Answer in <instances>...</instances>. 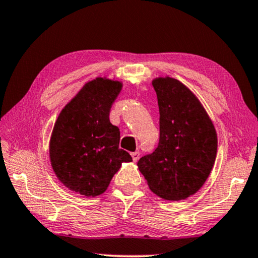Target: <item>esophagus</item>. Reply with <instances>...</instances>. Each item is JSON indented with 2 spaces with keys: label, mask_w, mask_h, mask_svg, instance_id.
Segmentation results:
<instances>
[{
  "label": "esophagus",
  "mask_w": 258,
  "mask_h": 258,
  "mask_svg": "<svg viewBox=\"0 0 258 258\" xmlns=\"http://www.w3.org/2000/svg\"><path fill=\"white\" fill-rule=\"evenodd\" d=\"M132 158H133V160L134 161H138L139 160V158H140V152L139 151H135V152H132Z\"/></svg>",
  "instance_id": "1"
}]
</instances>
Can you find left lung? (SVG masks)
Wrapping results in <instances>:
<instances>
[{"mask_svg": "<svg viewBox=\"0 0 258 258\" xmlns=\"http://www.w3.org/2000/svg\"><path fill=\"white\" fill-rule=\"evenodd\" d=\"M159 107V143L138 161L150 190L166 200L195 195L215 163L217 135L197 97L171 77L152 81Z\"/></svg>", "mask_w": 258, "mask_h": 258, "instance_id": "left-lung-1", "label": "left lung"}]
</instances>
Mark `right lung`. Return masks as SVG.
<instances>
[{
  "label": "right lung",
  "instance_id": "add662e5",
  "mask_svg": "<svg viewBox=\"0 0 258 258\" xmlns=\"http://www.w3.org/2000/svg\"><path fill=\"white\" fill-rule=\"evenodd\" d=\"M121 86L101 77L86 83L61 110L52 131L50 160L56 177L86 197L103 194L121 163L132 161L119 149V128L109 120Z\"/></svg>",
  "mask_w": 258,
  "mask_h": 258
}]
</instances>
